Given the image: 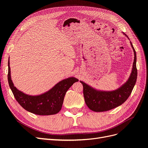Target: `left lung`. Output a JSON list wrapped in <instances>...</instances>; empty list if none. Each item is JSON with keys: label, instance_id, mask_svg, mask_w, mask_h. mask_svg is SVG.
I'll return each mask as SVG.
<instances>
[{"label": "left lung", "instance_id": "obj_1", "mask_svg": "<svg viewBox=\"0 0 148 148\" xmlns=\"http://www.w3.org/2000/svg\"><path fill=\"white\" fill-rule=\"evenodd\" d=\"M123 34L125 35V33ZM134 54L133 68L127 81L117 89L112 91L97 90L82 81L80 82L83 86V95L85 103L91 110L95 112L108 111L122 104L131 94L137 80V69L136 68V53L130 41Z\"/></svg>", "mask_w": 148, "mask_h": 148}]
</instances>
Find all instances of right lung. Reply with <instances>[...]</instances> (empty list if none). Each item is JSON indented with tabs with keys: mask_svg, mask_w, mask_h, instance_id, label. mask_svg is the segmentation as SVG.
<instances>
[{
	"mask_svg": "<svg viewBox=\"0 0 148 148\" xmlns=\"http://www.w3.org/2000/svg\"><path fill=\"white\" fill-rule=\"evenodd\" d=\"M8 80L13 95L20 105L30 113L38 115H51L58 113L63 104L66 92L73 83L79 80L74 77L64 79L49 90L38 95H30L14 86L11 80L10 59Z\"/></svg>",
	"mask_w": 148,
	"mask_h": 148,
	"instance_id": "add662e5",
	"label": "right lung"
}]
</instances>
